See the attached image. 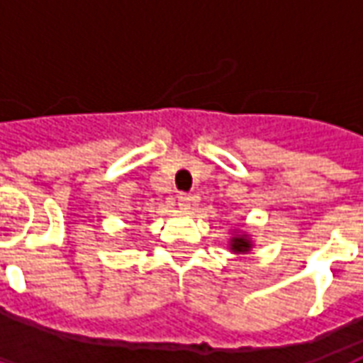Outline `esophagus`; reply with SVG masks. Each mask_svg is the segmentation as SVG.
I'll list each match as a JSON object with an SVG mask.
<instances>
[{"label":"esophagus","instance_id":"1","mask_svg":"<svg viewBox=\"0 0 363 363\" xmlns=\"http://www.w3.org/2000/svg\"><path fill=\"white\" fill-rule=\"evenodd\" d=\"M177 203H179L182 209H189L191 203H194V197L187 196V194H179V196H177Z\"/></svg>","mask_w":363,"mask_h":363}]
</instances>
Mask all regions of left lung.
<instances>
[{"mask_svg":"<svg viewBox=\"0 0 363 363\" xmlns=\"http://www.w3.org/2000/svg\"><path fill=\"white\" fill-rule=\"evenodd\" d=\"M229 251L235 255H247L253 251V237L245 231L233 229V235L229 239Z\"/></svg>","mask_w":363,"mask_h":363,"instance_id":"left-lung-1","label":"left lung"}]
</instances>
